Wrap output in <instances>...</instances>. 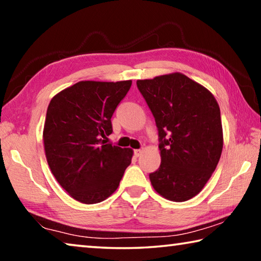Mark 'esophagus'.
<instances>
[{"label": "esophagus", "mask_w": 261, "mask_h": 261, "mask_svg": "<svg viewBox=\"0 0 261 261\" xmlns=\"http://www.w3.org/2000/svg\"><path fill=\"white\" fill-rule=\"evenodd\" d=\"M141 153H143V149H135V156H136V158L140 156Z\"/></svg>", "instance_id": "34e87169"}]
</instances>
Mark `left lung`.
Wrapping results in <instances>:
<instances>
[{
  "instance_id": "8db88e82",
  "label": "left lung",
  "mask_w": 261,
  "mask_h": 261,
  "mask_svg": "<svg viewBox=\"0 0 261 261\" xmlns=\"http://www.w3.org/2000/svg\"><path fill=\"white\" fill-rule=\"evenodd\" d=\"M155 118L161 165L149 174L155 191L171 201L199 193L223 147L220 107L214 95L183 73L137 81Z\"/></svg>"
}]
</instances>
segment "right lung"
Segmentation results:
<instances>
[{
    "label": "right lung",
    "instance_id": "obj_1",
    "mask_svg": "<svg viewBox=\"0 0 261 261\" xmlns=\"http://www.w3.org/2000/svg\"><path fill=\"white\" fill-rule=\"evenodd\" d=\"M131 81L76 83L48 106L43 145L48 166L73 199L96 204L116 191L134 151L107 144L112 116Z\"/></svg>",
    "mask_w": 261,
    "mask_h": 261
}]
</instances>
